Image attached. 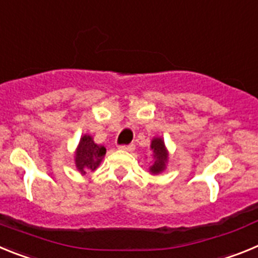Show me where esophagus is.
Here are the masks:
<instances>
[{"label":"esophagus","mask_w":258,"mask_h":258,"mask_svg":"<svg viewBox=\"0 0 258 258\" xmlns=\"http://www.w3.org/2000/svg\"><path fill=\"white\" fill-rule=\"evenodd\" d=\"M118 149H120V150H124V151L132 152L134 149H136V146H134L133 143H131V145H122V146H120Z\"/></svg>","instance_id":"esophagus-1"}]
</instances>
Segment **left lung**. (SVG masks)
Segmentation results:
<instances>
[{
  "label": "left lung",
  "instance_id": "left-lung-1",
  "mask_svg": "<svg viewBox=\"0 0 258 258\" xmlns=\"http://www.w3.org/2000/svg\"><path fill=\"white\" fill-rule=\"evenodd\" d=\"M151 150L154 152V164L150 166V172L152 174H159L165 169L168 163V150L161 138H154L151 141Z\"/></svg>",
  "mask_w": 258,
  "mask_h": 258
}]
</instances>
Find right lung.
Segmentation results:
<instances>
[{
    "label": "right lung",
    "mask_w": 258,
    "mask_h": 258,
    "mask_svg": "<svg viewBox=\"0 0 258 258\" xmlns=\"http://www.w3.org/2000/svg\"><path fill=\"white\" fill-rule=\"evenodd\" d=\"M106 155V149L103 146H99L93 141V137L85 134L81 137L77 150L75 152V164L79 172L83 174L88 172H94L102 159Z\"/></svg>",
    "instance_id": "right-lung-1"
}]
</instances>
